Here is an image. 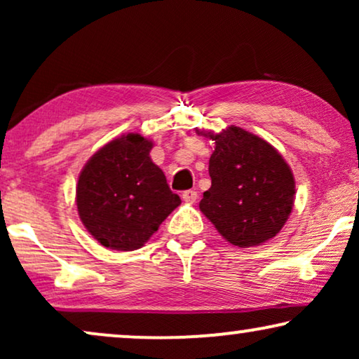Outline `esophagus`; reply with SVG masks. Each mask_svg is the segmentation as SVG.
Wrapping results in <instances>:
<instances>
[{"label":"esophagus","mask_w":359,"mask_h":359,"mask_svg":"<svg viewBox=\"0 0 359 359\" xmlns=\"http://www.w3.org/2000/svg\"><path fill=\"white\" fill-rule=\"evenodd\" d=\"M196 199H198V191L188 189V191H184V193H183V201H184V203L193 204V203H196Z\"/></svg>","instance_id":"esophagus-1"}]
</instances>
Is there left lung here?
<instances>
[{
	"instance_id": "left-lung-1",
	"label": "left lung",
	"mask_w": 359,
	"mask_h": 359,
	"mask_svg": "<svg viewBox=\"0 0 359 359\" xmlns=\"http://www.w3.org/2000/svg\"><path fill=\"white\" fill-rule=\"evenodd\" d=\"M215 140L209 160L212 180L199 209L235 247H255L276 237L291 214L296 194L292 171L281 154L258 135L230 126Z\"/></svg>"
}]
</instances>
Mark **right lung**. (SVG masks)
Wrapping results in <instances>:
<instances>
[{"mask_svg": "<svg viewBox=\"0 0 359 359\" xmlns=\"http://www.w3.org/2000/svg\"><path fill=\"white\" fill-rule=\"evenodd\" d=\"M154 144L139 134L111 140L88 160L76 184L83 225L102 247L132 252L181 204L150 158Z\"/></svg>", "mask_w": 359, "mask_h": 359, "instance_id": "obj_1", "label": "right lung"}]
</instances>
